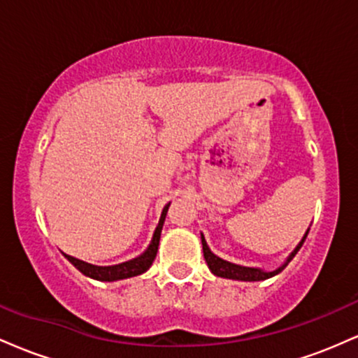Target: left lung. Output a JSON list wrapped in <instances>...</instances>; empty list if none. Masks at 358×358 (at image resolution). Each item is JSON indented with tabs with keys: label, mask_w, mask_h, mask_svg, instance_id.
I'll return each mask as SVG.
<instances>
[{
	"label": "left lung",
	"mask_w": 358,
	"mask_h": 358,
	"mask_svg": "<svg viewBox=\"0 0 358 358\" xmlns=\"http://www.w3.org/2000/svg\"><path fill=\"white\" fill-rule=\"evenodd\" d=\"M308 236V232L305 234V237H303V241L299 242L298 248L291 252V256L287 257V261L285 264L281 266V268H278L276 271H271V273H264V271L261 269H256V268H244V266H237V264H232V262H227L224 261V259L217 257L215 254L212 252L210 249H208L207 242H205L203 236H202V245H203V257L205 261H207V266L210 268V271L215 276H220V278H227V279H237V281H264V279H269L273 276H276L278 273H281L282 269L286 268L287 264H289V261L296 256V252L299 249H301L303 242H305Z\"/></svg>",
	"instance_id": "obj_1"
}]
</instances>
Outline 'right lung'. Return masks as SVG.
<instances>
[{"instance_id":"obj_1","label":"right lung","mask_w":358,"mask_h":358,"mask_svg":"<svg viewBox=\"0 0 358 358\" xmlns=\"http://www.w3.org/2000/svg\"><path fill=\"white\" fill-rule=\"evenodd\" d=\"M168 207H170V203L163 208L162 219H159L158 227H156L153 241H151L150 248H148L145 252L141 254V256L133 259V261L122 262V264H117V266H106V268H102V266L87 264V262L80 261V259H76L72 256H67V254H65V257H67L69 261H71L82 274H85V276H89L92 279H97V281H117V279H126V278L138 276V274H143L145 271H148V268H150L151 264H153L156 252H158L159 236H162L163 222H165Z\"/></svg>"}]
</instances>
